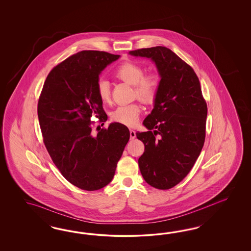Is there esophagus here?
<instances>
[{"instance_id":"1","label":"esophagus","mask_w":251,"mask_h":251,"mask_svg":"<svg viewBox=\"0 0 251 251\" xmlns=\"http://www.w3.org/2000/svg\"><path fill=\"white\" fill-rule=\"evenodd\" d=\"M129 137H130V140H133L136 137V132L133 129H129Z\"/></svg>"}]
</instances>
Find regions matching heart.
Here are the masks:
<instances>
[{"label": "heart", "instance_id": "b5f03b06", "mask_svg": "<svg viewBox=\"0 0 251 251\" xmlns=\"http://www.w3.org/2000/svg\"><path fill=\"white\" fill-rule=\"evenodd\" d=\"M114 75L123 82L132 84L134 97L145 104H152L157 98L161 84L159 75L156 73L145 75V70L138 62L132 61L122 62L115 69ZM96 92L103 103L109 102L111 92L110 84L107 80L99 78L96 84ZM141 113V105L137 102H132L116 107L110 113V117L113 122L132 127L139 122Z\"/></svg>", "mask_w": 251, "mask_h": 251}]
</instances>
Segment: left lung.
Segmentation results:
<instances>
[{
	"label": "left lung",
	"mask_w": 251,
	"mask_h": 251,
	"mask_svg": "<svg viewBox=\"0 0 251 251\" xmlns=\"http://www.w3.org/2000/svg\"><path fill=\"white\" fill-rule=\"evenodd\" d=\"M155 62L161 84L154 107L144 121L148 131H137L145 145L138 160L145 181L169 190L190 173L204 145L207 104L194 70L166 47L129 51Z\"/></svg>",
	"instance_id": "1"
}]
</instances>
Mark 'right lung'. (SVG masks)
I'll return each mask as SVG.
<instances>
[{
  "label": "right lung",
  "instance_id": "obj_1",
  "mask_svg": "<svg viewBox=\"0 0 251 251\" xmlns=\"http://www.w3.org/2000/svg\"><path fill=\"white\" fill-rule=\"evenodd\" d=\"M119 57L99 50L70 56L50 72L38 99L47 151L61 175L81 190H100L110 182L129 142V129L118 122L92 132V116L101 126L107 120L96 92L99 74Z\"/></svg>",
  "mask_w": 251,
  "mask_h": 251
}]
</instances>
